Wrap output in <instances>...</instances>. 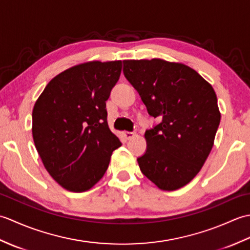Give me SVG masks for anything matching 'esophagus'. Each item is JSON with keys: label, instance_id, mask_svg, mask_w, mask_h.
<instances>
[{"label": "esophagus", "instance_id": "34e87169", "mask_svg": "<svg viewBox=\"0 0 250 250\" xmlns=\"http://www.w3.org/2000/svg\"><path fill=\"white\" fill-rule=\"evenodd\" d=\"M125 135V137L126 140H131V139H133V137L136 135V133L135 132H129V131H125L124 133H122Z\"/></svg>", "mask_w": 250, "mask_h": 250}]
</instances>
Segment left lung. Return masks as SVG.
<instances>
[{
  "label": "left lung",
  "mask_w": 250,
  "mask_h": 250,
  "mask_svg": "<svg viewBox=\"0 0 250 250\" xmlns=\"http://www.w3.org/2000/svg\"><path fill=\"white\" fill-rule=\"evenodd\" d=\"M124 74L160 120L145 132L142 173L162 190L184 187L203 167L220 124L213 87L191 67L161 59L125 60Z\"/></svg>",
  "instance_id": "8db88e82"
}]
</instances>
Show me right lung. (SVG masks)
<instances>
[{"label": "right lung", "instance_id": "1", "mask_svg": "<svg viewBox=\"0 0 250 250\" xmlns=\"http://www.w3.org/2000/svg\"><path fill=\"white\" fill-rule=\"evenodd\" d=\"M121 61H93L52 78L34 105L32 134L47 171L58 184L83 192L103 177L121 142L107 125L106 101Z\"/></svg>", "mask_w": 250, "mask_h": 250}]
</instances>
